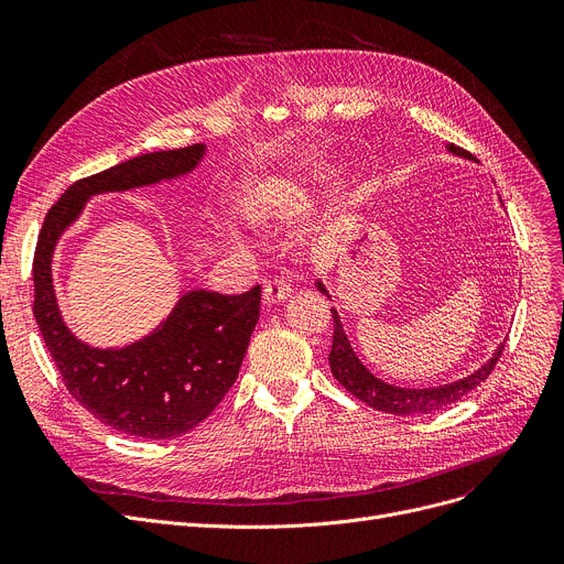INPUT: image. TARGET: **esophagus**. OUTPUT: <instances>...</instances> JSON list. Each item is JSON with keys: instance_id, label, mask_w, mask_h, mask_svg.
Returning a JSON list of instances; mask_svg holds the SVG:
<instances>
[{"instance_id": "34e87169", "label": "esophagus", "mask_w": 564, "mask_h": 564, "mask_svg": "<svg viewBox=\"0 0 564 564\" xmlns=\"http://www.w3.org/2000/svg\"><path fill=\"white\" fill-rule=\"evenodd\" d=\"M262 294H264V304L272 306V304H279V302H285L290 294H292V288L288 281L274 276L270 281H264V288H262Z\"/></svg>"}]
</instances>
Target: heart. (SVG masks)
I'll return each instance as SVG.
<instances>
[{
	"instance_id": "1",
	"label": "heart",
	"mask_w": 564,
	"mask_h": 564,
	"mask_svg": "<svg viewBox=\"0 0 564 564\" xmlns=\"http://www.w3.org/2000/svg\"><path fill=\"white\" fill-rule=\"evenodd\" d=\"M283 192V183H279V185H264L262 189H258L256 194H253V200H251V213H253V217H264L267 213H270V203H272V198H276L279 194Z\"/></svg>"
}]
</instances>
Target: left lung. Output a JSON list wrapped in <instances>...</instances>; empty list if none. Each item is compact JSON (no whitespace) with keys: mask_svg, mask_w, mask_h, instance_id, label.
<instances>
[{"mask_svg":"<svg viewBox=\"0 0 564 564\" xmlns=\"http://www.w3.org/2000/svg\"><path fill=\"white\" fill-rule=\"evenodd\" d=\"M446 148L453 155L470 160V153L464 151V148H459L455 143H448ZM315 285H317V290H322L329 297V292L322 285V281H317ZM332 317H334V345L329 351V366H332L334 377L354 398H359L361 402L370 404L377 411L398 413V416H409V413H432V411H438L443 406L462 400L466 393L480 387V383L491 375L494 366L500 359L502 349H506V343H500L498 349L491 354V359L482 368L470 372L464 379L443 383V387H434V389H400V387H393V383L377 379L359 361L357 351L351 349V345L347 340V334L343 329V322H340L336 308H332Z\"/></svg>","mask_w":564,"mask_h":564,"instance_id":"8db88e82","label":"left lung"}]
</instances>
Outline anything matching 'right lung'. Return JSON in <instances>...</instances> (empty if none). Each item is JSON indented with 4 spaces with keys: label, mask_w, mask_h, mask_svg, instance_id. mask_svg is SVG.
Wrapping results in <instances>:
<instances>
[{
    "label": "right lung",
    "mask_w": 564,
    "mask_h": 564,
    "mask_svg": "<svg viewBox=\"0 0 564 564\" xmlns=\"http://www.w3.org/2000/svg\"><path fill=\"white\" fill-rule=\"evenodd\" d=\"M205 145L132 158L70 185L45 215L34 253V317L68 393L94 416L130 436L175 438L203 423L240 372L260 317V285L245 294L185 292L171 315L145 338L98 349L77 340L58 313L52 253L84 203L107 192H128L185 175Z\"/></svg>",
    "instance_id": "right-lung-1"
}]
</instances>
